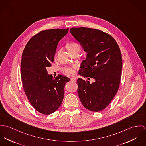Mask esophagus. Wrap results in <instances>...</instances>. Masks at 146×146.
I'll return each mask as SVG.
<instances>
[{
	"label": "esophagus",
	"mask_w": 146,
	"mask_h": 146,
	"mask_svg": "<svg viewBox=\"0 0 146 146\" xmlns=\"http://www.w3.org/2000/svg\"><path fill=\"white\" fill-rule=\"evenodd\" d=\"M70 81H72V82H76V81H77V80H76V78L72 77V78H70Z\"/></svg>",
	"instance_id": "esophagus-1"
}]
</instances>
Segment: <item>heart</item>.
Segmentation results:
<instances>
[{
  "label": "heart",
  "mask_w": 146,
  "mask_h": 146,
  "mask_svg": "<svg viewBox=\"0 0 146 146\" xmlns=\"http://www.w3.org/2000/svg\"><path fill=\"white\" fill-rule=\"evenodd\" d=\"M67 48L69 50V51L70 52L71 54L73 52L81 50V47L80 45L76 42H70L67 45ZM59 52V51L56 52L55 56H56L58 54ZM76 66H66L62 69V72L67 76H72L74 74V70L76 69Z\"/></svg>",
  "instance_id": "heart-1"
}]
</instances>
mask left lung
I'll return each mask as SVG.
<instances>
[{"label":"left lung","mask_w":146,"mask_h":146,"mask_svg":"<svg viewBox=\"0 0 146 146\" xmlns=\"http://www.w3.org/2000/svg\"><path fill=\"white\" fill-rule=\"evenodd\" d=\"M70 33L87 52L79 74L88 81L77 80V92L82 104L88 110L98 112L105 109L116 94L120 86L122 56L113 37L101 30L72 28Z\"/></svg>","instance_id":"left-lung-1"}]
</instances>
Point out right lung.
<instances>
[{
    "label": "right lung",
    "instance_id": "obj_1",
    "mask_svg": "<svg viewBox=\"0 0 146 146\" xmlns=\"http://www.w3.org/2000/svg\"><path fill=\"white\" fill-rule=\"evenodd\" d=\"M69 29L45 30L33 36L23 50L21 62V76L25 93L33 108L49 115L60 106L65 83L70 79L59 74L52 78L46 68L54 62L58 42Z\"/></svg>",
    "mask_w": 146,
    "mask_h": 146
}]
</instances>
